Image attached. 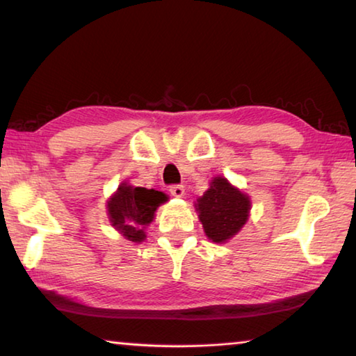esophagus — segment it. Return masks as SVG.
<instances>
[{
    "label": "esophagus",
    "instance_id": "esophagus-1",
    "mask_svg": "<svg viewBox=\"0 0 356 356\" xmlns=\"http://www.w3.org/2000/svg\"><path fill=\"white\" fill-rule=\"evenodd\" d=\"M170 193H171L174 197H182L185 195L184 185H171L170 186Z\"/></svg>",
    "mask_w": 356,
    "mask_h": 356
}]
</instances>
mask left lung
<instances>
[{
    "label": "left lung",
    "instance_id": "left-lung-1",
    "mask_svg": "<svg viewBox=\"0 0 356 356\" xmlns=\"http://www.w3.org/2000/svg\"><path fill=\"white\" fill-rule=\"evenodd\" d=\"M195 207L206 236L215 243H225L248 220L251 201L245 193L229 184L227 179L215 177Z\"/></svg>",
    "mask_w": 356,
    "mask_h": 356
}]
</instances>
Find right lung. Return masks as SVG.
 Instances as JSON below:
<instances>
[{
	"instance_id": "obj_1",
	"label": "right lung",
	"mask_w": 356,
	"mask_h": 356,
	"mask_svg": "<svg viewBox=\"0 0 356 356\" xmlns=\"http://www.w3.org/2000/svg\"><path fill=\"white\" fill-rule=\"evenodd\" d=\"M166 201L165 193L124 182L108 201V218L125 238L140 243L146 238L144 229L152 222L156 207Z\"/></svg>"
}]
</instances>
